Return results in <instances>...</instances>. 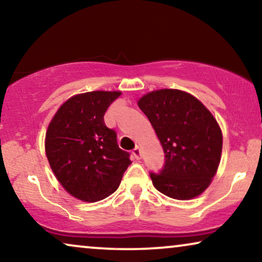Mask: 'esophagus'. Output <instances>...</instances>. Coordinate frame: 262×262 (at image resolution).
<instances>
[{
	"instance_id": "34e87169",
	"label": "esophagus",
	"mask_w": 262,
	"mask_h": 262,
	"mask_svg": "<svg viewBox=\"0 0 262 262\" xmlns=\"http://www.w3.org/2000/svg\"><path fill=\"white\" fill-rule=\"evenodd\" d=\"M132 154H134V156H135L136 160H141V157H142V150H141V148H139L138 145L136 146V148L134 149V151H132Z\"/></svg>"
}]
</instances>
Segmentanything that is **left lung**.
Masks as SVG:
<instances>
[{"label": "left lung", "instance_id": "1", "mask_svg": "<svg viewBox=\"0 0 262 262\" xmlns=\"http://www.w3.org/2000/svg\"><path fill=\"white\" fill-rule=\"evenodd\" d=\"M137 103L166 156L161 173H150L154 187L177 200L202 194L221 162L223 135L216 118L195 96L179 89L149 92Z\"/></svg>", "mask_w": 262, "mask_h": 262}]
</instances>
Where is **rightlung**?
<instances>
[{
	"instance_id": "1",
	"label": "right lung",
	"mask_w": 262,
	"mask_h": 262,
	"mask_svg": "<svg viewBox=\"0 0 262 262\" xmlns=\"http://www.w3.org/2000/svg\"><path fill=\"white\" fill-rule=\"evenodd\" d=\"M121 92L94 91L68 99L50 121L45 135L49 164L62 187L82 202L105 199L119 187L131 164L117 134L103 116Z\"/></svg>"
}]
</instances>
